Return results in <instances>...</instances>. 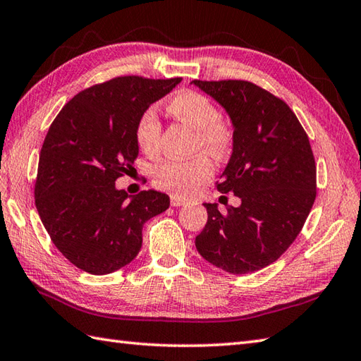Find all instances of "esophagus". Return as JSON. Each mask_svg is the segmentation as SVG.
<instances>
[{
	"mask_svg": "<svg viewBox=\"0 0 361 361\" xmlns=\"http://www.w3.org/2000/svg\"><path fill=\"white\" fill-rule=\"evenodd\" d=\"M188 200L185 199V197L181 195H176V194H172L171 195V204L172 207H181V204H185Z\"/></svg>",
	"mask_w": 361,
	"mask_h": 361,
	"instance_id": "esophagus-1",
	"label": "esophagus"
}]
</instances>
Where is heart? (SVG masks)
<instances>
[{
	"label": "heart",
	"mask_w": 361,
	"mask_h": 361,
	"mask_svg": "<svg viewBox=\"0 0 361 361\" xmlns=\"http://www.w3.org/2000/svg\"><path fill=\"white\" fill-rule=\"evenodd\" d=\"M167 109L175 117L185 120L197 130V147L203 148L216 158H224L231 152V126L221 120V111L208 97L194 90H183L167 103ZM161 123L157 109L150 106L142 111L136 123V140L144 152H154L159 144ZM214 173V162L207 153L190 159H166L154 169V185L188 194Z\"/></svg>",
	"instance_id": "b5f03b06"
}]
</instances>
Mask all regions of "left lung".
Returning <instances> with one entry per match:
<instances>
[{"label":"left lung","instance_id":"8db88e82","mask_svg":"<svg viewBox=\"0 0 361 361\" xmlns=\"http://www.w3.org/2000/svg\"><path fill=\"white\" fill-rule=\"evenodd\" d=\"M192 82L224 106L235 126L231 158L216 186L241 199V207L225 204V211L204 203L208 222L195 247L230 274L259 271L288 250L313 208L312 145L293 109L269 90L244 80Z\"/></svg>","mask_w":361,"mask_h":361}]
</instances>
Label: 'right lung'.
<instances>
[{
  "instance_id": "obj_1",
  "label": "right lung",
  "mask_w": 361,
  "mask_h": 361,
  "mask_svg": "<svg viewBox=\"0 0 361 361\" xmlns=\"http://www.w3.org/2000/svg\"><path fill=\"white\" fill-rule=\"evenodd\" d=\"M180 81L112 78L76 94L49 126L35 208L53 244L78 269L104 275L131 263L142 247L144 224L169 208V195L157 190L128 200L116 180L134 169L139 116Z\"/></svg>"
}]
</instances>
